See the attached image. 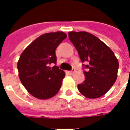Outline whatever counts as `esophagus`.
Masks as SVG:
<instances>
[{
	"label": "esophagus",
	"instance_id": "34e87169",
	"mask_svg": "<svg viewBox=\"0 0 130 130\" xmlns=\"http://www.w3.org/2000/svg\"><path fill=\"white\" fill-rule=\"evenodd\" d=\"M74 72H75V69H72L71 71H68V74H73L74 73Z\"/></svg>",
	"mask_w": 130,
	"mask_h": 130
}]
</instances>
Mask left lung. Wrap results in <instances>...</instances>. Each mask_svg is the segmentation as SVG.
Masks as SVG:
<instances>
[{"mask_svg": "<svg viewBox=\"0 0 130 130\" xmlns=\"http://www.w3.org/2000/svg\"><path fill=\"white\" fill-rule=\"evenodd\" d=\"M69 39L83 62L84 82L78 90L90 99L100 98L109 90L117 79L118 61L114 53L99 38L89 32H69Z\"/></svg>", "mask_w": 130, "mask_h": 130, "instance_id": "1", "label": "left lung"}]
</instances>
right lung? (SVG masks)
<instances>
[{"label": "right lung", "instance_id": "1", "mask_svg": "<svg viewBox=\"0 0 130 130\" xmlns=\"http://www.w3.org/2000/svg\"><path fill=\"white\" fill-rule=\"evenodd\" d=\"M67 37L65 32L42 35L25 48L17 62L19 76L28 92L40 100L54 97L61 87L65 73L56 64V49Z\"/></svg>", "mask_w": 130, "mask_h": 130}]
</instances>
